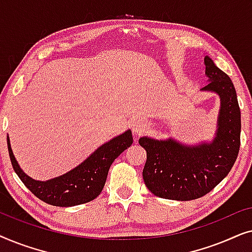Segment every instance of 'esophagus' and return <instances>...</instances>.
<instances>
[{
    "mask_svg": "<svg viewBox=\"0 0 252 252\" xmlns=\"http://www.w3.org/2000/svg\"><path fill=\"white\" fill-rule=\"evenodd\" d=\"M146 127H147V125H146V123H144V120L139 119L133 124V132H134V134H141L144 129H146Z\"/></svg>",
    "mask_w": 252,
    "mask_h": 252,
    "instance_id": "esophagus-1",
    "label": "esophagus"
}]
</instances>
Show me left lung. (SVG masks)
<instances>
[{
  "label": "left lung",
  "instance_id": "8db88e82",
  "mask_svg": "<svg viewBox=\"0 0 252 252\" xmlns=\"http://www.w3.org/2000/svg\"><path fill=\"white\" fill-rule=\"evenodd\" d=\"M209 84L202 91L220 96L218 132L211 143L185 147L174 140L141 137L147 151L143 180L158 197L190 201L212 190L229 173L241 144V111L232 80L209 56L204 58Z\"/></svg>",
  "mask_w": 252,
  "mask_h": 252
}]
</instances>
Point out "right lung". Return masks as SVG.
Returning <instances> with one entry per match:
<instances>
[{
    "label": "right lung",
    "instance_id": "1",
    "mask_svg": "<svg viewBox=\"0 0 252 252\" xmlns=\"http://www.w3.org/2000/svg\"><path fill=\"white\" fill-rule=\"evenodd\" d=\"M10 160L23 184L41 201L54 206H74L91 202L101 194L113 160L132 146V132L127 130L99 147L84 163L66 174L48 181L33 180L20 170L6 137Z\"/></svg>",
    "mask_w": 252,
    "mask_h": 252
}]
</instances>
